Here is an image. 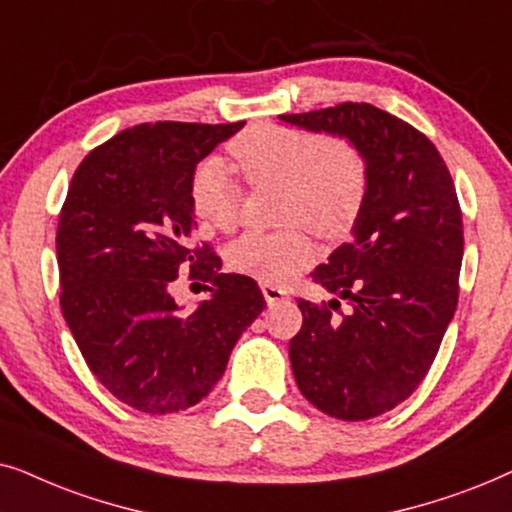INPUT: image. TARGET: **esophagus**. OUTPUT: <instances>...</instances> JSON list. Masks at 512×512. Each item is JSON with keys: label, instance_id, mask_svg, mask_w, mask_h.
<instances>
[{"label": "esophagus", "instance_id": "34e87169", "mask_svg": "<svg viewBox=\"0 0 512 512\" xmlns=\"http://www.w3.org/2000/svg\"><path fill=\"white\" fill-rule=\"evenodd\" d=\"M262 295H264V299H267V304L269 306H274V304H281L285 297V290H281V288H276V285H269V283H264L262 285Z\"/></svg>", "mask_w": 512, "mask_h": 512}]
</instances>
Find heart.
I'll return each instance as SVG.
<instances>
[{"label":"heart","mask_w":512,"mask_h":512,"mask_svg":"<svg viewBox=\"0 0 512 512\" xmlns=\"http://www.w3.org/2000/svg\"><path fill=\"white\" fill-rule=\"evenodd\" d=\"M238 170L257 187H281V231H245L229 245L231 269L267 283L290 281L313 262L316 250L297 224L323 238H342L360 217L367 196V163L349 140L274 124L250 126L229 142ZM194 213L229 231L241 215V187L227 163L208 156L192 175Z\"/></svg>","instance_id":"heart-1"}]
</instances>
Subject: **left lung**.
I'll list each match as a JSON object with an SVG mask.
<instances>
[{
  "instance_id": "obj_1",
  "label": "left lung",
  "mask_w": 512,
  "mask_h": 512,
  "mask_svg": "<svg viewBox=\"0 0 512 512\" xmlns=\"http://www.w3.org/2000/svg\"><path fill=\"white\" fill-rule=\"evenodd\" d=\"M278 119L349 140L367 163L353 238L311 271L337 297L299 299L304 320L290 339V363L320 412L379 417L426 377L459 302L463 224L452 175L424 133L367 102ZM339 298L350 302L342 317Z\"/></svg>"
}]
</instances>
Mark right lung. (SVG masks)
Listing matches in <instances>:
<instances>
[{"label": "right lung", "mask_w": 512, "mask_h": 512, "mask_svg": "<svg viewBox=\"0 0 512 512\" xmlns=\"http://www.w3.org/2000/svg\"><path fill=\"white\" fill-rule=\"evenodd\" d=\"M243 124L126 128L79 163L67 189L56 236L60 309L100 384L140 412H180L206 398L267 306L252 278L222 274L220 257L192 236L194 170ZM187 266L211 283L194 312L169 297Z\"/></svg>", "instance_id": "obj_1"}]
</instances>
